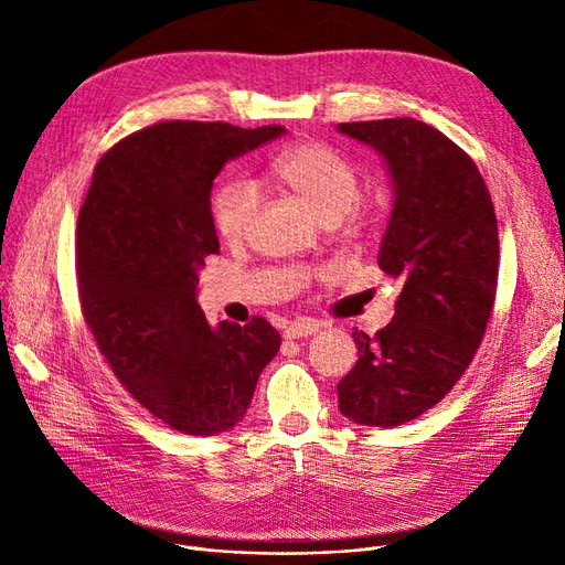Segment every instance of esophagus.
<instances>
[{
  "mask_svg": "<svg viewBox=\"0 0 565 565\" xmlns=\"http://www.w3.org/2000/svg\"><path fill=\"white\" fill-rule=\"evenodd\" d=\"M324 328L322 320H313V318H303V320H297L292 324H287L285 328V337L287 339H299V337H311L316 334L318 330Z\"/></svg>",
  "mask_w": 565,
  "mask_h": 565,
  "instance_id": "obj_1",
  "label": "esophagus"
}]
</instances>
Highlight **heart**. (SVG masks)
I'll use <instances>...</instances> for the list:
<instances>
[{
  "label": "heart",
  "instance_id": "1",
  "mask_svg": "<svg viewBox=\"0 0 565 565\" xmlns=\"http://www.w3.org/2000/svg\"><path fill=\"white\" fill-rule=\"evenodd\" d=\"M270 177L295 193L324 224L344 221L361 231L380 218L386 207L384 191H358L361 177L355 164L324 143H299L270 162ZM259 198L243 179L224 181L212 198V221L226 243H241L249 235Z\"/></svg>",
  "mask_w": 565,
  "mask_h": 565
}]
</instances>
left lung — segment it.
I'll return each mask as SVG.
<instances>
[{"mask_svg": "<svg viewBox=\"0 0 565 565\" xmlns=\"http://www.w3.org/2000/svg\"><path fill=\"white\" fill-rule=\"evenodd\" d=\"M339 131L391 169L380 266L401 282L386 328L353 332L358 361L337 384L339 409L363 426H401L446 398L481 347L498 295V216L476 162L436 127L391 117Z\"/></svg>", "mask_w": 565, "mask_h": 565, "instance_id": "1", "label": "left lung"}]
</instances>
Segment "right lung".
I'll list each match as a JSON object with an SVG mask.
<instances>
[{
    "label": "right lung",
    "instance_id": "right-lung-1",
    "mask_svg": "<svg viewBox=\"0 0 565 565\" xmlns=\"http://www.w3.org/2000/svg\"><path fill=\"white\" fill-rule=\"evenodd\" d=\"M282 131L169 119L125 136L94 167L75 231L82 316L119 384L174 431H228L280 349L262 316L212 328L195 289L218 254L216 174Z\"/></svg>",
    "mask_w": 565,
    "mask_h": 565
}]
</instances>
